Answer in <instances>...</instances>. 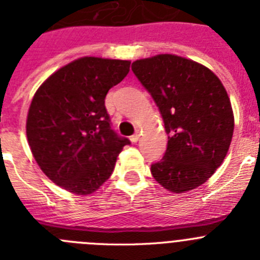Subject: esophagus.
<instances>
[{
    "mask_svg": "<svg viewBox=\"0 0 260 260\" xmlns=\"http://www.w3.org/2000/svg\"><path fill=\"white\" fill-rule=\"evenodd\" d=\"M139 140H140V135H139V133H135V135L131 136V141H132L133 144H136V142L139 141Z\"/></svg>",
    "mask_w": 260,
    "mask_h": 260,
    "instance_id": "obj_1",
    "label": "esophagus"
}]
</instances>
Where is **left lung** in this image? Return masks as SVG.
<instances>
[{
  "label": "left lung",
  "instance_id": "obj_1",
  "mask_svg": "<svg viewBox=\"0 0 260 260\" xmlns=\"http://www.w3.org/2000/svg\"><path fill=\"white\" fill-rule=\"evenodd\" d=\"M165 121L167 150L151 165V175L174 193L196 189L223 163L232 141L235 118L216 75L186 58L159 54L132 63Z\"/></svg>",
  "mask_w": 260,
  "mask_h": 260
}]
</instances>
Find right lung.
<instances>
[{"label":"right lung","mask_w":260,"mask_h":260,"mask_svg":"<svg viewBox=\"0 0 260 260\" xmlns=\"http://www.w3.org/2000/svg\"><path fill=\"white\" fill-rule=\"evenodd\" d=\"M129 60L84 57L62 67L37 89L27 139L37 165L57 185L92 194L111 176L131 141L111 128L105 98L129 72Z\"/></svg>","instance_id":"obj_1"}]
</instances>
